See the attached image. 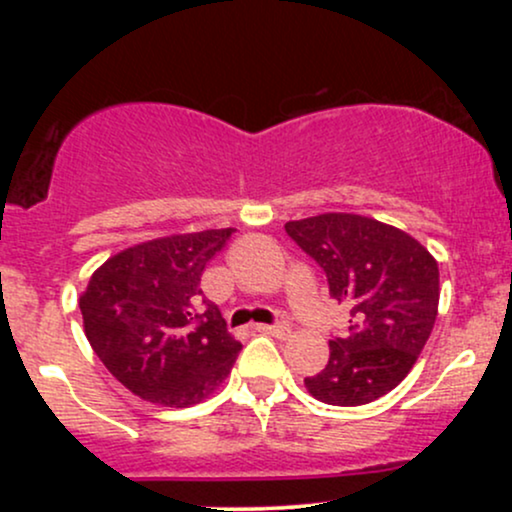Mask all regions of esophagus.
Instances as JSON below:
<instances>
[{"label":"esophagus","instance_id":"esophagus-1","mask_svg":"<svg viewBox=\"0 0 512 512\" xmlns=\"http://www.w3.org/2000/svg\"><path fill=\"white\" fill-rule=\"evenodd\" d=\"M255 330L262 334H269V337H279V339H286L291 334V330L286 325H255Z\"/></svg>","mask_w":512,"mask_h":512}]
</instances>
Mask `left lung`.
<instances>
[{
	"mask_svg": "<svg viewBox=\"0 0 512 512\" xmlns=\"http://www.w3.org/2000/svg\"><path fill=\"white\" fill-rule=\"evenodd\" d=\"M286 233L327 274L349 327L330 339V361L305 378L315 399L358 407L407 378L438 315V262L419 240L358 214L289 221Z\"/></svg>",
	"mask_w": 512,
	"mask_h": 512,
	"instance_id": "obj_1",
	"label": "left lung"
}]
</instances>
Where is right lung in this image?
Segmentation results:
<instances>
[{
	"instance_id": "obj_1",
	"label": "right lung",
	"mask_w": 512,
	"mask_h": 512,
	"mask_svg": "<svg viewBox=\"0 0 512 512\" xmlns=\"http://www.w3.org/2000/svg\"><path fill=\"white\" fill-rule=\"evenodd\" d=\"M233 228L178 233L117 252L81 293L84 332L103 366L163 407L202 402L231 373L240 342L199 281Z\"/></svg>"
}]
</instances>
